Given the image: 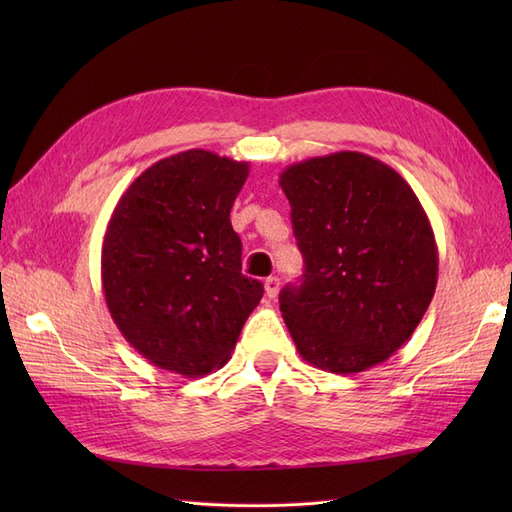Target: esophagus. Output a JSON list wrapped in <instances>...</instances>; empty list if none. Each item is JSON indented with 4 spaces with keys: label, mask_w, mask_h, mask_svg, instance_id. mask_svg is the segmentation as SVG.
<instances>
[{
    "label": "esophagus",
    "mask_w": 512,
    "mask_h": 512,
    "mask_svg": "<svg viewBox=\"0 0 512 512\" xmlns=\"http://www.w3.org/2000/svg\"><path fill=\"white\" fill-rule=\"evenodd\" d=\"M265 290H267V297L275 299L277 297V290H280V280H277L275 275L267 277V280H265Z\"/></svg>",
    "instance_id": "obj_1"
}]
</instances>
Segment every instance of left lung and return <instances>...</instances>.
Returning <instances> with one entry per match:
<instances>
[{
    "mask_svg": "<svg viewBox=\"0 0 512 512\" xmlns=\"http://www.w3.org/2000/svg\"><path fill=\"white\" fill-rule=\"evenodd\" d=\"M280 185L303 254L280 309L303 361L359 374L404 346L438 282V245L397 170L359 151L288 166Z\"/></svg>",
    "mask_w": 512,
    "mask_h": 512,
    "instance_id": "obj_1",
    "label": "left lung"
}]
</instances>
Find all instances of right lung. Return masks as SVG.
Masks as SVG:
<instances>
[{
    "label": "right lung",
    "instance_id": "1",
    "mask_svg": "<svg viewBox=\"0 0 512 512\" xmlns=\"http://www.w3.org/2000/svg\"><path fill=\"white\" fill-rule=\"evenodd\" d=\"M250 164L205 149L149 166L123 192L102 243L106 307L134 350L185 378L220 369L262 299L241 273L230 209Z\"/></svg>",
    "mask_w": 512,
    "mask_h": 512
}]
</instances>
